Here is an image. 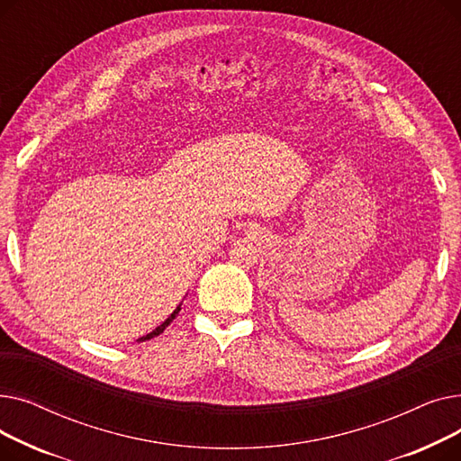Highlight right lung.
I'll list each match as a JSON object with an SVG mask.
<instances>
[{
  "mask_svg": "<svg viewBox=\"0 0 461 461\" xmlns=\"http://www.w3.org/2000/svg\"><path fill=\"white\" fill-rule=\"evenodd\" d=\"M179 310H181V304L172 312V313H169V316H167V320L166 321H162L155 330H151L149 334H145V336H141V338H138V340L136 342H145V340H151V338H155V336H158L160 332H164V329L169 325V323H172L176 318H177V313H179Z\"/></svg>",
  "mask_w": 461,
  "mask_h": 461,
  "instance_id": "1",
  "label": "right lung"
}]
</instances>
